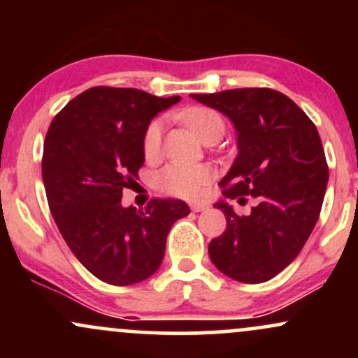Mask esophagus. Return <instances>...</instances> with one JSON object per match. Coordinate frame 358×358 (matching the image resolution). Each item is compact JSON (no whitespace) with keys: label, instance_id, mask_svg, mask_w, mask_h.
Returning <instances> with one entry per match:
<instances>
[{"label":"esophagus","instance_id":"34e87169","mask_svg":"<svg viewBox=\"0 0 358 358\" xmlns=\"http://www.w3.org/2000/svg\"><path fill=\"white\" fill-rule=\"evenodd\" d=\"M190 208L193 212H203L205 208H208L207 203H200V202H193L190 203Z\"/></svg>","mask_w":358,"mask_h":358}]
</instances>
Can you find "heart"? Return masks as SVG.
I'll return each mask as SVG.
<instances>
[{
  "mask_svg": "<svg viewBox=\"0 0 358 358\" xmlns=\"http://www.w3.org/2000/svg\"><path fill=\"white\" fill-rule=\"evenodd\" d=\"M185 122L202 141L212 134L224 133V119L217 110L208 108H193L183 114ZM163 138V121L155 119L148 124L143 136V155L155 159L159 155ZM213 171L207 165L170 163L156 175V185L162 192L182 199H199L203 188L212 182Z\"/></svg>",
  "mask_w": 358,
  "mask_h": 358,
  "instance_id": "b5f03b06",
  "label": "heart"
}]
</instances>
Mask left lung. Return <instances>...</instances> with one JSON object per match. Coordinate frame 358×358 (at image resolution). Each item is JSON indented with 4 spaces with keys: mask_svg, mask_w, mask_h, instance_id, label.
Wrapping results in <instances>:
<instances>
[{
    "mask_svg": "<svg viewBox=\"0 0 358 358\" xmlns=\"http://www.w3.org/2000/svg\"><path fill=\"white\" fill-rule=\"evenodd\" d=\"M220 110L237 131V155L220 180L227 199H257L249 216H237L227 200L213 207L227 229L208 244L215 268L236 281H269L296 259L318 222L328 165L316 126L305 110L274 89L249 87L192 94Z\"/></svg>",
    "mask_w": 358,
    "mask_h": 358,
    "instance_id": "1",
    "label": "left lung"
}]
</instances>
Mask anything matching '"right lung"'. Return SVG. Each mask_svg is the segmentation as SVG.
<instances>
[{
    "instance_id": "1",
    "label": "right lung",
    "mask_w": 358,
    "mask_h": 358,
    "mask_svg": "<svg viewBox=\"0 0 358 358\" xmlns=\"http://www.w3.org/2000/svg\"><path fill=\"white\" fill-rule=\"evenodd\" d=\"M180 99L92 87L69 102L47 131L42 176L48 207L73 256L109 285L129 286L155 274L171 225L190 213L173 199H153L146 208L121 205L122 190L145 163L148 124Z\"/></svg>"
}]
</instances>
